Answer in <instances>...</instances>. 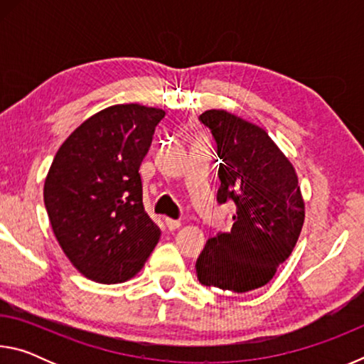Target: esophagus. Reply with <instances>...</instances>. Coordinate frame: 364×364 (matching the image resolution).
<instances>
[{"instance_id": "1", "label": "esophagus", "mask_w": 364, "mask_h": 364, "mask_svg": "<svg viewBox=\"0 0 364 364\" xmlns=\"http://www.w3.org/2000/svg\"><path fill=\"white\" fill-rule=\"evenodd\" d=\"M165 226H167L170 231H175V230H178V228L181 226V221L171 220V218H165Z\"/></svg>"}]
</instances>
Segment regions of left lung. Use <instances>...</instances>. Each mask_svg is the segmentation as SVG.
<instances>
[{
	"mask_svg": "<svg viewBox=\"0 0 364 364\" xmlns=\"http://www.w3.org/2000/svg\"><path fill=\"white\" fill-rule=\"evenodd\" d=\"M221 160L218 204L232 200L230 232L208 239L196 262L197 279L231 292H249L273 279L297 244L305 220L297 175L263 128L226 110H205Z\"/></svg>",
	"mask_w": 364,
	"mask_h": 364,
	"instance_id": "obj_1",
	"label": "left lung"
}]
</instances>
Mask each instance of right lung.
I'll return each mask as SVG.
<instances>
[{"label": "right lung", "mask_w": 364, "mask_h": 364, "mask_svg": "<svg viewBox=\"0 0 364 364\" xmlns=\"http://www.w3.org/2000/svg\"><path fill=\"white\" fill-rule=\"evenodd\" d=\"M162 109L117 104L83 122L45 181L53 232L80 273L101 284L133 278L160 239L146 213L139 165Z\"/></svg>", "instance_id": "add662e5"}]
</instances>
